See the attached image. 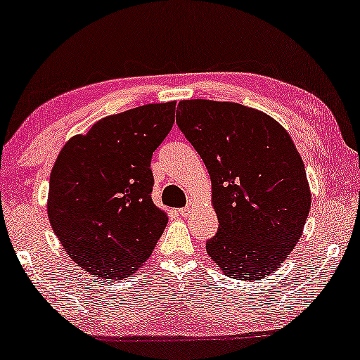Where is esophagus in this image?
I'll use <instances>...</instances> for the list:
<instances>
[{"label":"esophagus","instance_id":"34e87169","mask_svg":"<svg viewBox=\"0 0 360 360\" xmlns=\"http://www.w3.org/2000/svg\"><path fill=\"white\" fill-rule=\"evenodd\" d=\"M193 210H194V204H190V205L184 207V209H180V210H179V213H180L181 217H188V215H191Z\"/></svg>","mask_w":360,"mask_h":360}]
</instances>
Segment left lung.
I'll list each match as a JSON object with an SVG mask.
<instances>
[{
    "label": "left lung",
    "mask_w": 360,
    "mask_h": 360,
    "mask_svg": "<svg viewBox=\"0 0 360 360\" xmlns=\"http://www.w3.org/2000/svg\"><path fill=\"white\" fill-rule=\"evenodd\" d=\"M176 124L212 180L219 231L207 255L226 276L253 281L275 272L304 232L311 191L289 132L237 103L186 99Z\"/></svg>",
    "instance_id": "1"
}]
</instances>
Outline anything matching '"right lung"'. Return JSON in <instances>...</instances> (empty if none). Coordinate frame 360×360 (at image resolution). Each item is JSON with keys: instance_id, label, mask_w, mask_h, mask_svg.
<instances>
[{"instance_id": "1", "label": "right lung", "mask_w": 360, "mask_h": 360, "mask_svg": "<svg viewBox=\"0 0 360 360\" xmlns=\"http://www.w3.org/2000/svg\"><path fill=\"white\" fill-rule=\"evenodd\" d=\"M175 101L101 118L72 136L52 167L47 215L66 255L107 281L136 274L167 224L151 200L153 151L169 134Z\"/></svg>"}]
</instances>
